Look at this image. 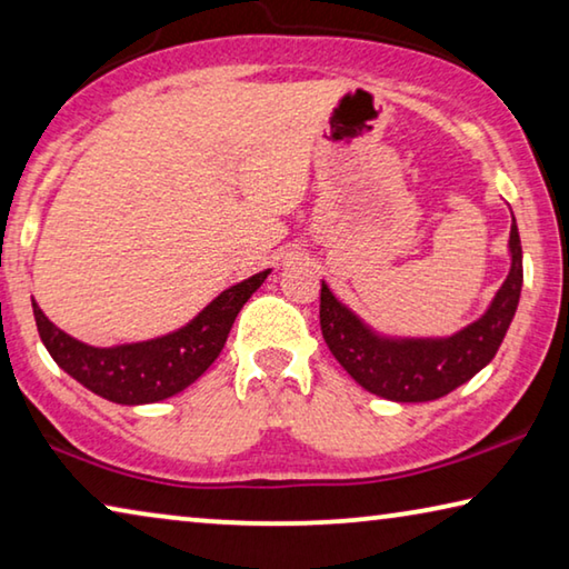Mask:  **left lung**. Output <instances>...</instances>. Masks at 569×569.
Masks as SVG:
<instances>
[{"label":"left lung","mask_w":569,"mask_h":569,"mask_svg":"<svg viewBox=\"0 0 569 569\" xmlns=\"http://www.w3.org/2000/svg\"><path fill=\"white\" fill-rule=\"evenodd\" d=\"M511 268L481 319L443 339L382 337L349 311L321 283V333L351 380L395 402H428L453 392L491 362L517 313L521 281V240L517 222L509 232Z\"/></svg>","instance_id":"8db88e82"}]
</instances>
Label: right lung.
Returning a JSON list of instances; mask_svg holds the SVG:
<instances>
[{
	"label": "right lung",
	"instance_id": "right-lung-1",
	"mask_svg": "<svg viewBox=\"0 0 569 569\" xmlns=\"http://www.w3.org/2000/svg\"><path fill=\"white\" fill-rule=\"evenodd\" d=\"M268 273L260 270L248 281L230 286L187 327L137 345L90 347L58 329L34 301L32 311L44 349L73 380L111 402L147 405L182 392L207 372L228 341L240 309Z\"/></svg>",
	"mask_w": 569,
	"mask_h": 569
}]
</instances>
